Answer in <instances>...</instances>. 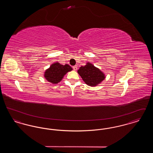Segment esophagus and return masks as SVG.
<instances>
[{"mask_svg":"<svg viewBox=\"0 0 153 153\" xmlns=\"http://www.w3.org/2000/svg\"><path fill=\"white\" fill-rule=\"evenodd\" d=\"M73 69L74 70V71H77V66H73Z\"/></svg>","mask_w":153,"mask_h":153,"instance_id":"obj_1","label":"esophagus"}]
</instances>
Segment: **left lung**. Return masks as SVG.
Wrapping results in <instances>:
<instances>
[{"label":"left lung","instance_id":"left-lung-1","mask_svg":"<svg viewBox=\"0 0 153 153\" xmlns=\"http://www.w3.org/2000/svg\"><path fill=\"white\" fill-rule=\"evenodd\" d=\"M77 72L89 86H96L105 79L104 73L89 62L84 66H81Z\"/></svg>","mask_w":153,"mask_h":153}]
</instances>
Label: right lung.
<instances>
[{
	"mask_svg": "<svg viewBox=\"0 0 153 153\" xmlns=\"http://www.w3.org/2000/svg\"><path fill=\"white\" fill-rule=\"evenodd\" d=\"M72 70V68L68 64L63 65L58 62H56L52 64L50 68L45 71L44 76L50 82L57 84L62 80L66 73Z\"/></svg>",
	"mask_w": 153,
	"mask_h": 153,
	"instance_id": "right-lung-1",
	"label": "right lung"
}]
</instances>
